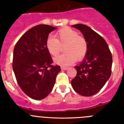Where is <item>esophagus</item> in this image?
I'll return each mask as SVG.
<instances>
[{
    "label": "esophagus",
    "mask_w": 124,
    "mask_h": 124,
    "mask_svg": "<svg viewBox=\"0 0 124 124\" xmlns=\"http://www.w3.org/2000/svg\"><path fill=\"white\" fill-rule=\"evenodd\" d=\"M61 70H67L69 68L65 67V66H61Z\"/></svg>",
    "instance_id": "34e87169"
}]
</instances>
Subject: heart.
<instances>
[{
  "instance_id": "1",
  "label": "heart",
  "mask_w": 124,
  "mask_h": 124,
  "mask_svg": "<svg viewBox=\"0 0 124 124\" xmlns=\"http://www.w3.org/2000/svg\"><path fill=\"white\" fill-rule=\"evenodd\" d=\"M57 39L49 36L46 40V48L51 56H56L61 51V46L65 45V53L54 59L55 63L61 66H69L76 60H82L86 56L88 50L86 40L79 35L76 30L69 27L59 30L56 33Z\"/></svg>"
}]
</instances>
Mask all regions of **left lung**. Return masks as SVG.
I'll list each match as a JSON object with an SVG mask.
<instances>
[{
    "instance_id": "1",
    "label": "left lung",
    "mask_w": 124,
    "mask_h": 124,
    "mask_svg": "<svg viewBox=\"0 0 124 124\" xmlns=\"http://www.w3.org/2000/svg\"><path fill=\"white\" fill-rule=\"evenodd\" d=\"M79 30L88 44L86 56L76 66V76L71 81L73 89L83 96L96 94L102 88L111 74L112 56L108 45L101 36L83 24L72 26Z\"/></svg>"
}]
</instances>
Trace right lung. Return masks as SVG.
Wrapping results in <instances>:
<instances>
[{"label": "right lung", "mask_w": 124, "mask_h": 124, "mask_svg": "<svg viewBox=\"0 0 124 124\" xmlns=\"http://www.w3.org/2000/svg\"><path fill=\"white\" fill-rule=\"evenodd\" d=\"M56 29L38 25L28 30L16 43L12 68L18 86L30 98L44 99L51 93L60 66H53V60L46 48L49 33Z\"/></svg>", "instance_id": "add662e5"}]
</instances>
